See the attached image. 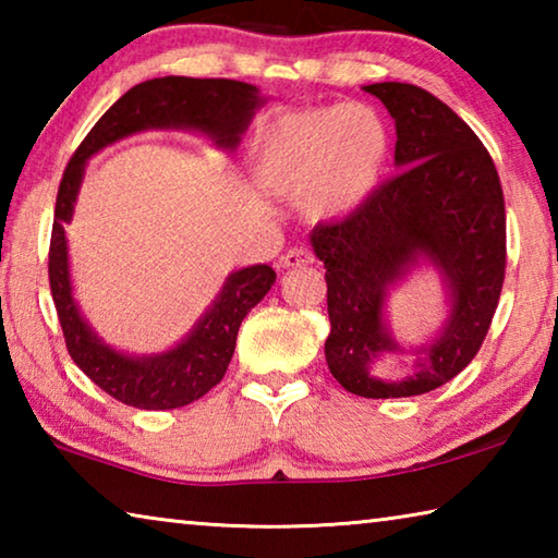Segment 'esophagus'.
Listing matches in <instances>:
<instances>
[{"label":"esophagus","mask_w":558,"mask_h":558,"mask_svg":"<svg viewBox=\"0 0 558 558\" xmlns=\"http://www.w3.org/2000/svg\"><path fill=\"white\" fill-rule=\"evenodd\" d=\"M313 253L305 251V248H290L286 256L280 258V268H305L313 263Z\"/></svg>","instance_id":"esophagus-1"}]
</instances>
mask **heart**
<instances>
[{"label":"heart","mask_w":558,"mask_h":558,"mask_svg":"<svg viewBox=\"0 0 558 558\" xmlns=\"http://www.w3.org/2000/svg\"><path fill=\"white\" fill-rule=\"evenodd\" d=\"M389 155V130L372 108L329 106L268 120L251 149V174L307 221H339L379 192Z\"/></svg>","instance_id":"1"}]
</instances>
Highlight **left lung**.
Here are the masks:
<instances>
[{
  "label": "left lung",
  "instance_id": "8db88e82",
  "mask_svg": "<svg viewBox=\"0 0 558 558\" xmlns=\"http://www.w3.org/2000/svg\"><path fill=\"white\" fill-rule=\"evenodd\" d=\"M396 122L399 177L347 219L315 226L310 245L325 263L335 379L364 399H403L438 389L477 354L505 280V196L493 157L446 102L411 83H372ZM421 269L441 278L447 317L418 345L396 340L393 289ZM412 369L384 380L386 355Z\"/></svg>",
  "mask_w": 558,
  "mask_h": 558
}]
</instances>
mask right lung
Listing matches in <instances>:
<instances>
[{"label": "right lung", "mask_w": 558, "mask_h": 558, "mask_svg": "<svg viewBox=\"0 0 558 558\" xmlns=\"http://www.w3.org/2000/svg\"><path fill=\"white\" fill-rule=\"evenodd\" d=\"M268 96L251 83L229 78H186L165 75L130 88L75 149L65 167L56 199L49 280L65 347L78 369L135 409H179L223 379L235 349L243 317L268 295L276 270L266 263L245 266L226 276L219 295L177 344L153 354H132L108 344L75 300L65 223L73 221L86 165L102 149L147 130H182L204 137L221 153H235L245 130L266 106Z\"/></svg>", "instance_id": "obj_1"}]
</instances>
